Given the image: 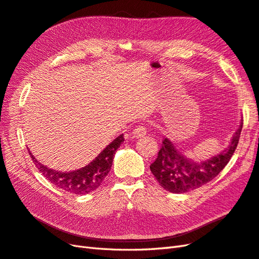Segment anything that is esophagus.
I'll return each instance as SVG.
<instances>
[{"label":"esophagus","mask_w":259,"mask_h":259,"mask_svg":"<svg viewBox=\"0 0 259 259\" xmlns=\"http://www.w3.org/2000/svg\"><path fill=\"white\" fill-rule=\"evenodd\" d=\"M132 135L135 138H141L147 135V128L144 125H137V127L132 131Z\"/></svg>","instance_id":"34e87169"}]
</instances>
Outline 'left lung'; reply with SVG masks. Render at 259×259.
Listing matches in <instances>:
<instances>
[{
	"mask_svg": "<svg viewBox=\"0 0 259 259\" xmlns=\"http://www.w3.org/2000/svg\"><path fill=\"white\" fill-rule=\"evenodd\" d=\"M243 121L232 137L229 147L220 154L202 162H194L178 151L167 138L163 139L156 160L150 169L161 186L173 194H183L211 182L227 166L240 140Z\"/></svg>",
	"mask_w": 259,
	"mask_h": 259,
	"instance_id": "left-lung-1",
	"label": "left lung"
}]
</instances>
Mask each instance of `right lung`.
I'll use <instances>...</instances> for the list:
<instances>
[{"label":"right lung","mask_w":259,"mask_h":259,"mask_svg":"<svg viewBox=\"0 0 259 259\" xmlns=\"http://www.w3.org/2000/svg\"><path fill=\"white\" fill-rule=\"evenodd\" d=\"M123 141V135L117 137L90 164L72 171H58L48 168L41 163H38L35 156L28 151L39 171L51 184L71 194L85 195L101 186L104 178L108 175L111 168L117 149Z\"/></svg>","instance_id":"add662e5"}]
</instances>
